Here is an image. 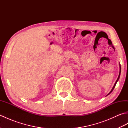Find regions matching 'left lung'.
<instances>
[{"instance_id":"obj_1","label":"left lung","mask_w":128,"mask_h":128,"mask_svg":"<svg viewBox=\"0 0 128 128\" xmlns=\"http://www.w3.org/2000/svg\"><path fill=\"white\" fill-rule=\"evenodd\" d=\"M119 68H120V72H119V76H118V78H117V80H116V83H115V84H114V86L113 87V88H112V90L110 91V92L109 94H108L107 96H108V95H109L110 94H111L112 93V92L113 91V90H114V88H115V87H116V83H117V82L118 81H119V78H120V73H121V66H120V64H119Z\"/></svg>"}]
</instances>
